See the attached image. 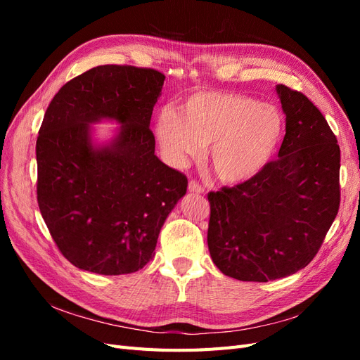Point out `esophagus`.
<instances>
[{
    "instance_id": "34e87169",
    "label": "esophagus",
    "mask_w": 360,
    "mask_h": 360,
    "mask_svg": "<svg viewBox=\"0 0 360 360\" xmlns=\"http://www.w3.org/2000/svg\"><path fill=\"white\" fill-rule=\"evenodd\" d=\"M189 192H193V193H202V192H204V188L201 186V184H200L198 181L191 180V181H189Z\"/></svg>"
}]
</instances>
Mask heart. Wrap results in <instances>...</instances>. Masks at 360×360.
I'll return each mask as SVG.
<instances>
[{
  "label": "heart",
  "instance_id": "b5f03b06",
  "mask_svg": "<svg viewBox=\"0 0 360 360\" xmlns=\"http://www.w3.org/2000/svg\"><path fill=\"white\" fill-rule=\"evenodd\" d=\"M282 134L276 106L231 91L193 93L180 111L167 106L156 118L158 139L172 160L197 158L210 146L214 176L230 184L255 177L274 158Z\"/></svg>",
  "mask_w": 360,
  "mask_h": 360
}]
</instances>
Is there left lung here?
<instances>
[{
	"label": "left lung",
	"instance_id": "obj_1",
	"mask_svg": "<svg viewBox=\"0 0 360 360\" xmlns=\"http://www.w3.org/2000/svg\"><path fill=\"white\" fill-rule=\"evenodd\" d=\"M276 91L287 115L278 158L255 177L207 195V245L224 275L267 282L307 267L340 210L338 139L303 93Z\"/></svg>",
	"mask_w": 360,
	"mask_h": 360
}]
</instances>
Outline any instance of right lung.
Instances as JSON below:
<instances>
[{
  "instance_id": "1",
  "label": "right lung",
  "mask_w": 360,
  "mask_h": 360,
  "mask_svg": "<svg viewBox=\"0 0 360 360\" xmlns=\"http://www.w3.org/2000/svg\"><path fill=\"white\" fill-rule=\"evenodd\" d=\"M165 75L105 64L64 84L39 130L37 202L63 257L82 270L124 275L153 258L160 228L188 191L183 172L155 155L150 120ZM124 126L97 150L89 123Z\"/></svg>"
}]
</instances>
